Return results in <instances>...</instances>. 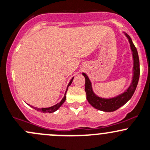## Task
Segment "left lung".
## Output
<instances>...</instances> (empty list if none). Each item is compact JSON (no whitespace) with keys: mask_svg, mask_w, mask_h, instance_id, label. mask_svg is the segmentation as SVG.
<instances>
[{"mask_svg":"<svg viewBox=\"0 0 150 150\" xmlns=\"http://www.w3.org/2000/svg\"><path fill=\"white\" fill-rule=\"evenodd\" d=\"M126 37L129 39L130 42V46L133 52V58H134V77L132 84L128 88L127 90L124 93L118 95V97L110 99H104L99 98L94 94L92 89V85L89 81V78L86 74L83 73V75L85 77V92L86 94V99L89 104L94 107L95 108L100 110L102 111L105 112H112L116 110L122 105L126 104L134 95L136 90L137 84H138L139 79L140 75V69H139V59L138 52L137 48L134 46V43L127 34H126Z\"/></svg>","mask_w":150,"mask_h":150,"instance_id":"obj_1","label":"left lung"}]
</instances>
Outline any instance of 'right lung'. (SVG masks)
<instances>
[{
  "label": "right lung",
  "mask_w": 150,
  "mask_h": 150,
  "mask_svg": "<svg viewBox=\"0 0 150 150\" xmlns=\"http://www.w3.org/2000/svg\"><path fill=\"white\" fill-rule=\"evenodd\" d=\"M73 79H74V78H72V79L71 80L70 82H69V84H68L67 89H68V87H69V86H70L71 84L72 81H73ZM67 89H66V92H67ZM66 93H65V95H64V98L62 99V100H61V101L59 103H58V104L52 106V107H50V108H38L32 107V106H31V107L34 108H35V110H38V111H40V112H49V113H50V112H55V110H58V108H59L61 107V105H62L63 103H64V102H65V100H66Z\"/></svg>",
  "instance_id": "obj_1"
}]
</instances>
